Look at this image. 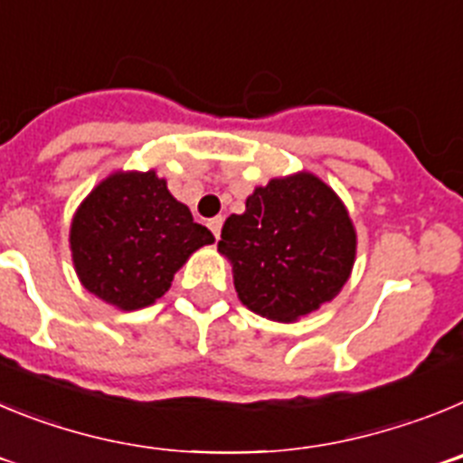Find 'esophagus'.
I'll return each instance as SVG.
<instances>
[{
	"label": "esophagus",
	"instance_id": "1",
	"mask_svg": "<svg viewBox=\"0 0 463 463\" xmlns=\"http://www.w3.org/2000/svg\"><path fill=\"white\" fill-rule=\"evenodd\" d=\"M222 222H224L222 215L208 220V227H211V232H213V234H215V239H220V232H222Z\"/></svg>",
	"mask_w": 463,
	"mask_h": 463
}]
</instances>
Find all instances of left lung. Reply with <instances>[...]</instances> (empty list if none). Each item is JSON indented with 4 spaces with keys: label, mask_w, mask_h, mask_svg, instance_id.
Instances as JSON below:
<instances>
[{
    "label": "left lung",
    "mask_w": 463,
    "mask_h": 463,
    "mask_svg": "<svg viewBox=\"0 0 463 463\" xmlns=\"http://www.w3.org/2000/svg\"><path fill=\"white\" fill-rule=\"evenodd\" d=\"M218 250L232 261L243 306L276 322H294L341 292L357 252L347 208L313 174L273 178L229 215Z\"/></svg>",
    "instance_id": "obj_1"
}]
</instances>
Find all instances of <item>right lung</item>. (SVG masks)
Returning <instances> with one entry per match:
<instances>
[{
	"mask_svg": "<svg viewBox=\"0 0 463 463\" xmlns=\"http://www.w3.org/2000/svg\"><path fill=\"white\" fill-rule=\"evenodd\" d=\"M213 241L155 171L110 174L85 196L69 232L83 288L120 310L165 297L187 257Z\"/></svg>",
	"mask_w": 463,
	"mask_h": 463,
	"instance_id": "add662e5",
	"label": "right lung"
}]
</instances>
